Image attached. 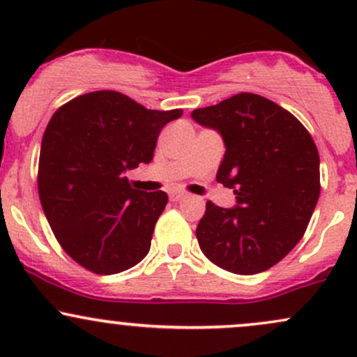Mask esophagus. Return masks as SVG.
Returning a JSON list of instances; mask_svg holds the SVG:
<instances>
[{
	"label": "esophagus",
	"instance_id": "34e87169",
	"mask_svg": "<svg viewBox=\"0 0 357 357\" xmlns=\"http://www.w3.org/2000/svg\"><path fill=\"white\" fill-rule=\"evenodd\" d=\"M183 198H186V195H184V192H179V191H173L169 195L171 202H181Z\"/></svg>",
	"mask_w": 357,
	"mask_h": 357
}]
</instances>
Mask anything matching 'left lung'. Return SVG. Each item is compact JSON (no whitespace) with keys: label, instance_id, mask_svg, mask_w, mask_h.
Wrapping results in <instances>:
<instances>
[{"label":"left lung","instance_id":"left-lung-1","mask_svg":"<svg viewBox=\"0 0 357 357\" xmlns=\"http://www.w3.org/2000/svg\"><path fill=\"white\" fill-rule=\"evenodd\" d=\"M191 117L223 137L216 181L235 192L233 208L211 202L196 228L210 261L238 275L278 264L304 231L321 192L319 153L289 110L257 93H236Z\"/></svg>","mask_w":357,"mask_h":357}]
</instances>
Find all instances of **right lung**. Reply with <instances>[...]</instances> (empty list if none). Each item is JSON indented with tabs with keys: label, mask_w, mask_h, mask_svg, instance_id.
<instances>
[{
	"label": "right lung",
	"mask_w": 357,
	"mask_h": 357,
	"mask_svg": "<svg viewBox=\"0 0 357 357\" xmlns=\"http://www.w3.org/2000/svg\"><path fill=\"white\" fill-rule=\"evenodd\" d=\"M181 116L114 90L75 97L52 116L40 149V202L61 248L84 268L112 275L149 253L167 195L134 190L124 173L153 161L161 129Z\"/></svg>",
	"instance_id": "add662e5"
}]
</instances>
